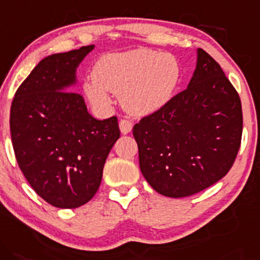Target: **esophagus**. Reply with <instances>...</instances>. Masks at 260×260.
<instances>
[{"label":"esophagus","instance_id":"34e87169","mask_svg":"<svg viewBox=\"0 0 260 260\" xmlns=\"http://www.w3.org/2000/svg\"><path fill=\"white\" fill-rule=\"evenodd\" d=\"M119 127H120L121 134L126 135V134H129L131 129H133V124H131V121H129V120H125V119H122V120L119 121Z\"/></svg>","mask_w":260,"mask_h":260}]
</instances>
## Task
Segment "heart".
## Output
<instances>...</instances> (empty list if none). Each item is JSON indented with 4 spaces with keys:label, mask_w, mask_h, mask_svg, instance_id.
Masks as SVG:
<instances>
[{
    "label": "heart",
    "mask_w": 260,
    "mask_h": 260,
    "mask_svg": "<svg viewBox=\"0 0 260 260\" xmlns=\"http://www.w3.org/2000/svg\"><path fill=\"white\" fill-rule=\"evenodd\" d=\"M93 80L83 84L92 104L106 107L108 92L120 95V103L133 115H150L171 101L182 77L173 55L153 50H130L101 56L92 70Z\"/></svg>",
    "instance_id": "1"
}]
</instances>
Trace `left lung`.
Instances as JSON below:
<instances>
[{
  "label": "left lung",
  "mask_w": 260,
  "mask_h": 260,
  "mask_svg": "<svg viewBox=\"0 0 260 260\" xmlns=\"http://www.w3.org/2000/svg\"><path fill=\"white\" fill-rule=\"evenodd\" d=\"M241 99L203 49L186 89L135 124L142 176L157 193L184 198L223 178L241 146Z\"/></svg>",
  "instance_id": "8db88e82"
}]
</instances>
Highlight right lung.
<instances>
[{
	"instance_id": "add662e5",
	"label": "right lung",
	"mask_w": 260,
	"mask_h": 260,
	"mask_svg": "<svg viewBox=\"0 0 260 260\" xmlns=\"http://www.w3.org/2000/svg\"><path fill=\"white\" fill-rule=\"evenodd\" d=\"M94 49L44 57L23 81L11 106V138L20 171L55 208L75 209L97 193L110 150L120 138L118 119L98 120L71 87Z\"/></svg>"
}]
</instances>
